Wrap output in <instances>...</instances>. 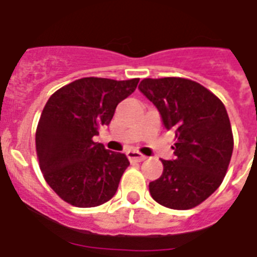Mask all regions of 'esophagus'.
<instances>
[{"label":"esophagus","mask_w":257,"mask_h":257,"mask_svg":"<svg viewBox=\"0 0 257 257\" xmlns=\"http://www.w3.org/2000/svg\"><path fill=\"white\" fill-rule=\"evenodd\" d=\"M126 155H128V159L131 163H141V161L145 160L144 155H141V153L137 152V151H129Z\"/></svg>","instance_id":"1"}]
</instances>
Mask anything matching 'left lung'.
Segmentation results:
<instances>
[{
    "label": "left lung",
    "instance_id": "obj_1",
    "mask_svg": "<svg viewBox=\"0 0 257 257\" xmlns=\"http://www.w3.org/2000/svg\"><path fill=\"white\" fill-rule=\"evenodd\" d=\"M139 89L176 140L175 160H161L164 171L149 183L151 196L171 209L197 207L223 183L231 161L233 135L227 109L211 90L188 78H144Z\"/></svg>",
    "mask_w": 257,
    "mask_h": 257
}]
</instances>
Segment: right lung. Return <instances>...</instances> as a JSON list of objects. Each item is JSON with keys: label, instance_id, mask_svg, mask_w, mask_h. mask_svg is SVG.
<instances>
[{"label": "right lung", "instance_id": "obj_1", "mask_svg": "<svg viewBox=\"0 0 257 257\" xmlns=\"http://www.w3.org/2000/svg\"><path fill=\"white\" fill-rule=\"evenodd\" d=\"M139 80L80 78L54 92L44 106L36 131L40 169L70 205L97 207L116 193L128 157L109 152L93 137L109 125L118 102L135 92Z\"/></svg>", "mask_w": 257, "mask_h": 257}]
</instances>
